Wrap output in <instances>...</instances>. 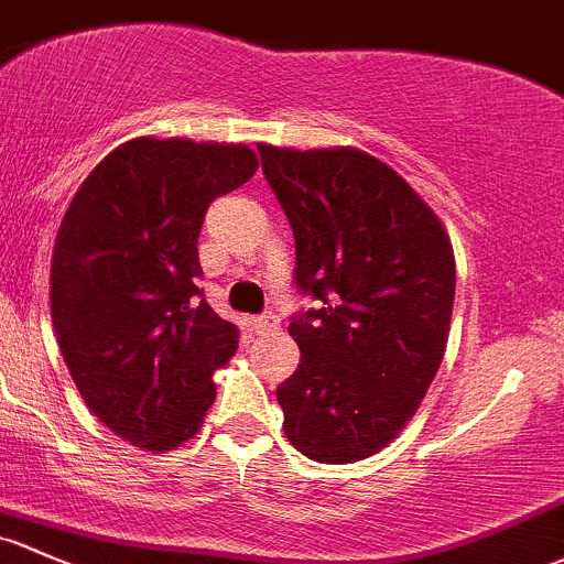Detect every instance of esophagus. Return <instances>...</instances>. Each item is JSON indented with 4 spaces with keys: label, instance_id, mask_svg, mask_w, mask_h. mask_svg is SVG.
I'll use <instances>...</instances> for the list:
<instances>
[{
    "label": "esophagus",
    "instance_id": "1",
    "mask_svg": "<svg viewBox=\"0 0 564 564\" xmlns=\"http://www.w3.org/2000/svg\"><path fill=\"white\" fill-rule=\"evenodd\" d=\"M252 330H256L258 336H274V333L280 330V319H276V314L265 312L252 319Z\"/></svg>",
    "mask_w": 564,
    "mask_h": 564
}]
</instances>
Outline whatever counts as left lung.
Returning <instances> with one entry per match:
<instances>
[{"mask_svg":"<svg viewBox=\"0 0 564 564\" xmlns=\"http://www.w3.org/2000/svg\"><path fill=\"white\" fill-rule=\"evenodd\" d=\"M295 236V282L319 299L290 323L301 366L276 390L284 435L347 465L384 449L420 409L449 338L454 250L401 174L357 148L258 144Z\"/></svg>","mask_w":564,"mask_h":564,"instance_id":"8db88e82","label":"left lung"}]
</instances>
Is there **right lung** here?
Masks as SVG:
<instances>
[{
  "label": "right lung",
  "instance_id": "obj_1",
  "mask_svg": "<svg viewBox=\"0 0 564 564\" xmlns=\"http://www.w3.org/2000/svg\"><path fill=\"white\" fill-rule=\"evenodd\" d=\"M258 172L239 142L137 137L72 196L51 260V317L83 401L115 435L172 452L202 430L234 323L198 301L207 207Z\"/></svg>",
  "mask_w": 564,
  "mask_h": 564
}]
</instances>
